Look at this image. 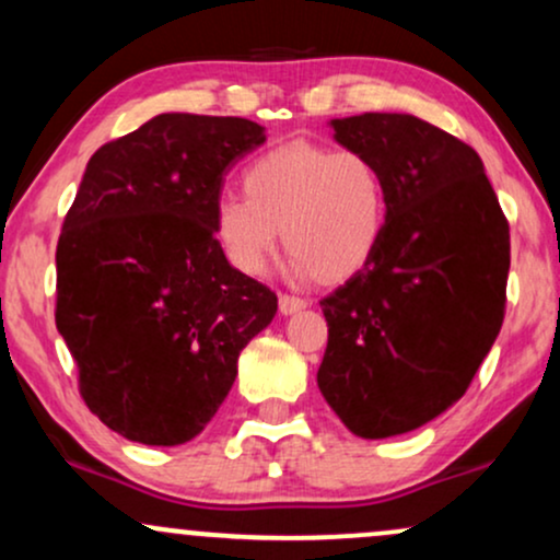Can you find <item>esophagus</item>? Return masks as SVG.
I'll return each mask as SVG.
<instances>
[{
  "label": "esophagus",
  "mask_w": 560,
  "mask_h": 560,
  "mask_svg": "<svg viewBox=\"0 0 560 560\" xmlns=\"http://www.w3.org/2000/svg\"><path fill=\"white\" fill-rule=\"evenodd\" d=\"M307 307V300L302 298H294V294H281L279 298V311L284 313V316H292V313H300Z\"/></svg>",
  "instance_id": "1"
}]
</instances>
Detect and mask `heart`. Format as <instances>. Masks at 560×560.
I'll return each mask as SVG.
<instances>
[{
    "instance_id": "obj_1",
    "label": "heart",
    "mask_w": 560,
    "mask_h": 560,
    "mask_svg": "<svg viewBox=\"0 0 560 560\" xmlns=\"http://www.w3.org/2000/svg\"><path fill=\"white\" fill-rule=\"evenodd\" d=\"M242 186L215 199L213 231L244 276L262 273L284 234L294 276L345 281L374 258L389 221L387 178L350 147L287 141L249 160Z\"/></svg>"
}]
</instances>
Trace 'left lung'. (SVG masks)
<instances>
[{
  "label": "left lung",
  "instance_id": "1",
  "mask_svg": "<svg viewBox=\"0 0 560 560\" xmlns=\"http://www.w3.org/2000/svg\"><path fill=\"white\" fill-rule=\"evenodd\" d=\"M376 160L389 221L374 258L320 300L318 389L352 434L384 440L458 402L505 316L511 234L481 158L416 115L334 118Z\"/></svg>",
  "mask_w": 560,
  "mask_h": 560
}]
</instances>
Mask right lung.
Listing matches in <instances>:
<instances>
[{"label":"right lung","mask_w":560,"mask_h":560,"mask_svg":"<svg viewBox=\"0 0 560 560\" xmlns=\"http://www.w3.org/2000/svg\"><path fill=\"white\" fill-rule=\"evenodd\" d=\"M262 141L247 118L163 113L89 160L57 242L55 320L83 402L126 440L202 432L276 316L213 231L223 173Z\"/></svg>","instance_id":"add662e5"}]
</instances>
